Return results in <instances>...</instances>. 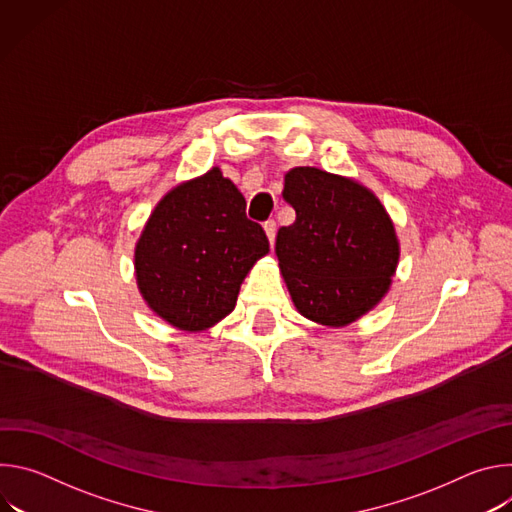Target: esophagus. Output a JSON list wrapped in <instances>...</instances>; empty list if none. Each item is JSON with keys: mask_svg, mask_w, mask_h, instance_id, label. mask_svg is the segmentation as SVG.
Returning a JSON list of instances; mask_svg holds the SVG:
<instances>
[{"mask_svg": "<svg viewBox=\"0 0 512 512\" xmlns=\"http://www.w3.org/2000/svg\"><path fill=\"white\" fill-rule=\"evenodd\" d=\"M263 229H265V235H267L269 243L273 245V241H275V233H277V225H275L273 218H269V221H265V223H263Z\"/></svg>", "mask_w": 512, "mask_h": 512, "instance_id": "esophagus-1", "label": "esophagus"}]
</instances>
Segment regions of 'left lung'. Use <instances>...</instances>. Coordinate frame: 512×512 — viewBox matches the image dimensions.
Masks as SVG:
<instances>
[{
	"label": "left lung",
	"mask_w": 512,
	"mask_h": 512,
	"mask_svg": "<svg viewBox=\"0 0 512 512\" xmlns=\"http://www.w3.org/2000/svg\"><path fill=\"white\" fill-rule=\"evenodd\" d=\"M283 198L296 221L281 227L275 253L298 312L344 326L389 291L399 241L381 200L350 178L302 166L285 174Z\"/></svg>",
	"instance_id": "obj_1"
}]
</instances>
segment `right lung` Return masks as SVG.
Returning <instances> with one entry per match:
<instances>
[{
    "label": "right lung",
    "instance_id": "1",
    "mask_svg": "<svg viewBox=\"0 0 512 512\" xmlns=\"http://www.w3.org/2000/svg\"><path fill=\"white\" fill-rule=\"evenodd\" d=\"M245 198L218 168L182 182L154 208L135 245L143 300L174 328L200 332L235 310L245 275L269 253Z\"/></svg>",
    "mask_w": 512,
    "mask_h": 512
}]
</instances>
